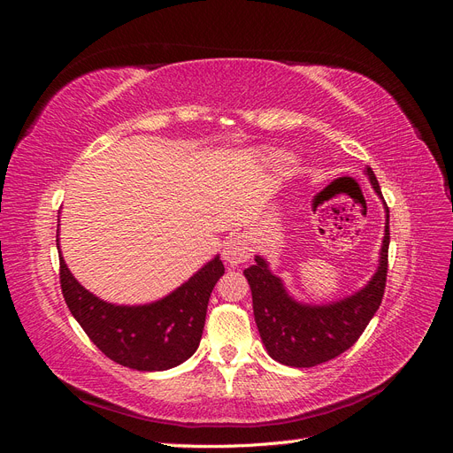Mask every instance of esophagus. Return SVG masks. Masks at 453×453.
I'll list each match as a JSON object with an SVG mask.
<instances>
[{
  "label": "esophagus",
  "mask_w": 453,
  "mask_h": 453,
  "mask_svg": "<svg viewBox=\"0 0 453 453\" xmlns=\"http://www.w3.org/2000/svg\"><path fill=\"white\" fill-rule=\"evenodd\" d=\"M251 251L253 250H251L250 240L245 236H236V238H230L226 242L225 250H223V258L228 266L234 268V266L248 263L251 257Z\"/></svg>",
  "instance_id": "obj_1"
}]
</instances>
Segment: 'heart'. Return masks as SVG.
I'll list each match as a JSON object with an SVG mask.
<instances>
[{
  "instance_id": "b5f03b06",
  "label": "heart",
  "mask_w": 453,
  "mask_h": 453,
  "mask_svg": "<svg viewBox=\"0 0 453 453\" xmlns=\"http://www.w3.org/2000/svg\"><path fill=\"white\" fill-rule=\"evenodd\" d=\"M272 160H273V162H278V164H289V162H291V158L287 157V155H283V153L272 155Z\"/></svg>"
}]
</instances>
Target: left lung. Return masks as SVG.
Returning <instances> with one entry per match:
<instances>
[{
  "label": "left lung",
  "instance_id": "obj_1",
  "mask_svg": "<svg viewBox=\"0 0 453 453\" xmlns=\"http://www.w3.org/2000/svg\"><path fill=\"white\" fill-rule=\"evenodd\" d=\"M370 185L383 202L372 168H365ZM386 210L378 268L357 293L328 304H308L296 300L280 276L270 270L268 260L255 255V265L243 270L251 287L255 323L263 344L273 361L295 368H310L338 357L363 334L368 321L381 304L388 278L389 208Z\"/></svg>",
  "mask_w": 453,
  "mask_h": 453
}]
</instances>
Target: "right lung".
<instances>
[{"instance_id": "obj_1", "label": "right lung", "mask_w": 453, "mask_h": 453, "mask_svg": "<svg viewBox=\"0 0 453 453\" xmlns=\"http://www.w3.org/2000/svg\"><path fill=\"white\" fill-rule=\"evenodd\" d=\"M57 232V248L60 250ZM60 253V283L77 323L109 359L142 372L185 363L198 349L215 283L225 273L219 255L177 289L149 304H113L87 291Z\"/></svg>"}]
</instances>
